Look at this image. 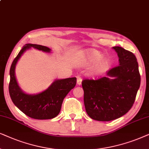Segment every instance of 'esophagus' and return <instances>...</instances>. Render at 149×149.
<instances>
[{"mask_svg": "<svg viewBox=\"0 0 149 149\" xmlns=\"http://www.w3.org/2000/svg\"><path fill=\"white\" fill-rule=\"evenodd\" d=\"M82 79L80 77H78V78H77V84L80 86V85L82 84Z\"/></svg>", "mask_w": 149, "mask_h": 149, "instance_id": "esophagus-1", "label": "esophagus"}]
</instances>
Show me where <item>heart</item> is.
<instances>
[{
	"label": "heart",
	"mask_w": 149,
	"mask_h": 149,
	"mask_svg": "<svg viewBox=\"0 0 149 149\" xmlns=\"http://www.w3.org/2000/svg\"><path fill=\"white\" fill-rule=\"evenodd\" d=\"M95 63L91 68V73L95 76L102 75L110 67V59L108 56H102V52L95 49H89L85 53L80 62L82 66H86Z\"/></svg>",
	"instance_id": "1"
}]
</instances>
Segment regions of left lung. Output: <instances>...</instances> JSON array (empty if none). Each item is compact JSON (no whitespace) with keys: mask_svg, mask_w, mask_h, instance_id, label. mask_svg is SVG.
<instances>
[{"mask_svg":"<svg viewBox=\"0 0 149 149\" xmlns=\"http://www.w3.org/2000/svg\"><path fill=\"white\" fill-rule=\"evenodd\" d=\"M119 65L107 72L108 77L82 82L87 114L99 121H110L125 114L132 108L140 85L136 57L119 46L112 47Z\"/></svg>","mask_w":149,"mask_h":149,"instance_id":"left-lung-1","label":"left lung"}]
</instances>
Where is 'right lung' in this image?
Here are the masks:
<instances>
[{
  "mask_svg": "<svg viewBox=\"0 0 149 149\" xmlns=\"http://www.w3.org/2000/svg\"><path fill=\"white\" fill-rule=\"evenodd\" d=\"M31 47L45 52L51 51L46 46L31 43H27L22 48L10 68L9 95L15 106L29 117L39 120L51 119L59 114L63 100L76 86V78L55 80L46 90L38 94L29 95L23 92L17 84L15 69L23 53Z\"/></svg>",
  "mask_w": 149,
  "mask_h": 149,
  "instance_id": "right-lung-1",
  "label": "right lung"
}]
</instances>
